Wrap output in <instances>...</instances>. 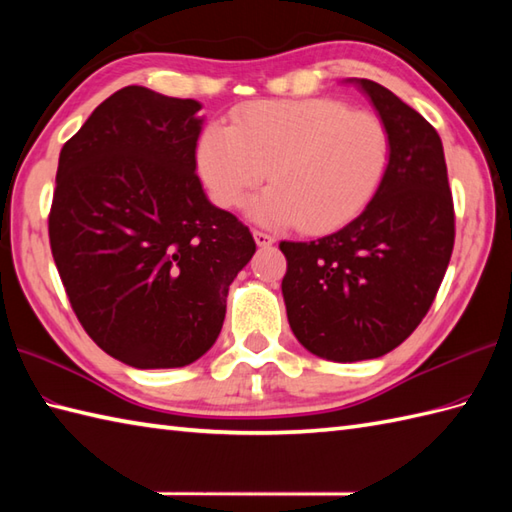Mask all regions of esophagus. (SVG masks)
Returning a JSON list of instances; mask_svg holds the SVG:
<instances>
[{
	"instance_id": "esophagus-1",
	"label": "esophagus",
	"mask_w": 512,
	"mask_h": 512,
	"mask_svg": "<svg viewBox=\"0 0 512 512\" xmlns=\"http://www.w3.org/2000/svg\"><path fill=\"white\" fill-rule=\"evenodd\" d=\"M253 237H255V244L259 248H268V246L275 244V237L268 235V233H262V231H253Z\"/></svg>"
}]
</instances>
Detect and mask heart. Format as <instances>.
<instances>
[{"mask_svg":"<svg viewBox=\"0 0 512 512\" xmlns=\"http://www.w3.org/2000/svg\"><path fill=\"white\" fill-rule=\"evenodd\" d=\"M389 132L376 114L334 99L257 101L239 107L233 125H209L198 143V169L213 200L235 209L250 202L259 224L334 231L372 202L389 167Z\"/></svg>","mask_w":512,"mask_h":512,"instance_id":"heart-1","label":"heart"}]
</instances>
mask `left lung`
<instances>
[{"label": "left lung", "mask_w": 512, "mask_h": 512, "mask_svg": "<svg viewBox=\"0 0 512 512\" xmlns=\"http://www.w3.org/2000/svg\"><path fill=\"white\" fill-rule=\"evenodd\" d=\"M358 85L389 132V167L361 215L314 242H281V281L297 341L325 361L394 350L418 328L447 273L455 239L442 140L394 92Z\"/></svg>", "instance_id": "8db88e82"}]
</instances>
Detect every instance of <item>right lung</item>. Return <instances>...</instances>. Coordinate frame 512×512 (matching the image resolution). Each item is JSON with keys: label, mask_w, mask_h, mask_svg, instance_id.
<instances>
[{"label": "right lung", "mask_w": 512, "mask_h": 512, "mask_svg": "<svg viewBox=\"0 0 512 512\" xmlns=\"http://www.w3.org/2000/svg\"><path fill=\"white\" fill-rule=\"evenodd\" d=\"M193 99L127 85L63 145L48 220L54 264L90 339L138 369L184 367L220 336L228 286L255 255L195 176Z\"/></svg>", "instance_id": "right-lung-1"}]
</instances>
